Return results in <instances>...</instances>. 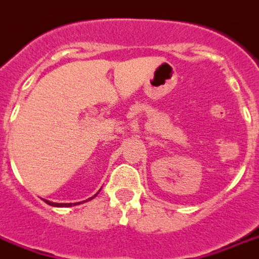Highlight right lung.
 I'll use <instances>...</instances> for the list:
<instances>
[{
	"mask_svg": "<svg viewBox=\"0 0 259 259\" xmlns=\"http://www.w3.org/2000/svg\"><path fill=\"white\" fill-rule=\"evenodd\" d=\"M91 199H94V196H92ZM46 202H48L49 205H52V206H63V207H64V206H73V203H53V202H49V200H46ZM74 205H75V203H74Z\"/></svg>",
	"mask_w": 259,
	"mask_h": 259,
	"instance_id": "add662e5",
	"label": "right lung"
}]
</instances>
